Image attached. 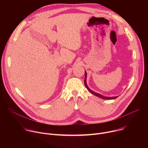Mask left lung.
I'll list each match as a JSON object with an SVG mask.
<instances>
[{
    "mask_svg": "<svg viewBox=\"0 0 148 148\" xmlns=\"http://www.w3.org/2000/svg\"><path fill=\"white\" fill-rule=\"evenodd\" d=\"M86 79H87V73L86 71H85V79H84V84H85V86L87 88V90L90 92H91L92 94H94V95L97 96V97H98L101 98H102V99H115L116 98L118 97H105V96H103L99 94H98L93 91H92L91 89L89 88V87H88L87 84V82H86Z\"/></svg>",
    "mask_w": 148,
    "mask_h": 148,
    "instance_id": "left-lung-1",
    "label": "left lung"
}]
</instances>
